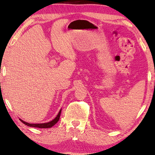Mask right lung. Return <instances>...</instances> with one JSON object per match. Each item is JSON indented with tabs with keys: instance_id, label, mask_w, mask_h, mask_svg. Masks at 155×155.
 <instances>
[{
	"instance_id": "right-lung-1",
	"label": "right lung",
	"mask_w": 155,
	"mask_h": 155,
	"mask_svg": "<svg viewBox=\"0 0 155 155\" xmlns=\"http://www.w3.org/2000/svg\"><path fill=\"white\" fill-rule=\"evenodd\" d=\"M61 109L59 111L58 114H57V116L55 118H54L53 120H51V122H48V123H41V124H31L27 123V122L23 121L22 120H21V121L22 122V123H24L25 124L27 125L28 127H36V128H51L52 126L57 123V122L59 120V118H60V116H61Z\"/></svg>"
}]
</instances>
